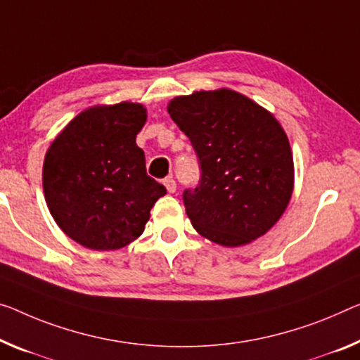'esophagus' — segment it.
<instances>
[{"label":"esophagus","mask_w":360,"mask_h":360,"mask_svg":"<svg viewBox=\"0 0 360 360\" xmlns=\"http://www.w3.org/2000/svg\"><path fill=\"white\" fill-rule=\"evenodd\" d=\"M164 185H165V188H167L169 193H175L176 184H175V180L172 179V176H167V179L164 180Z\"/></svg>","instance_id":"1"}]
</instances>
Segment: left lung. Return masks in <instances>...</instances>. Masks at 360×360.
<instances>
[{
	"mask_svg": "<svg viewBox=\"0 0 360 360\" xmlns=\"http://www.w3.org/2000/svg\"><path fill=\"white\" fill-rule=\"evenodd\" d=\"M167 110L201 169L198 186L184 191L198 233L229 248L267 233L295 185L288 136L274 114L229 88L176 96Z\"/></svg>",
	"mask_w": 360,
	"mask_h": 360,
	"instance_id": "1",
	"label": "left lung"
}]
</instances>
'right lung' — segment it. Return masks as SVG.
<instances>
[{"mask_svg":"<svg viewBox=\"0 0 360 360\" xmlns=\"http://www.w3.org/2000/svg\"><path fill=\"white\" fill-rule=\"evenodd\" d=\"M146 122L138 103L93 106L56 136L43 164V190L59 229L96 251L120 250L143 233L167 190L146 174L136 135Z\"/></svg>","mask_w":360,"mask_h":360,"instance_id":"right-lung-1","label":"right lung"}]
</instances>
